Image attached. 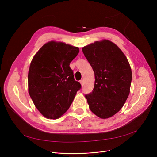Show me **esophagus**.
I'll use <instances>...</instances> for the list:
<instances>
[{
    "mask_svg": "<svg viewBox=\"0 0 157 157\" xmlns=\"http://www.w3.org/2000/svg\"><path fill=\"white\" fill-rule=\"evenodd\" d=\"M80 83L81 84L82 86H83V84H84V80H83L82 79V80H80Z\"/></svg>",
    "mask_w": 157,
    "mask_h": 157,
    "instance_id": "1",
    "label": "esophagus"
}]
</instances>
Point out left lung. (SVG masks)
<instances>
[{
  "instance_id": "1",
  "label": "left lung",
  "mask_w": 157,
  "mask_h": 157,
  "mask_svg": "<svg viewBox=\"0 0 157 157\" xmlns=\"http://www.w3.org/2000/svg\"><path fill=\"white\" fill-rule=\"evenodd\" d=\"M95 76L92 92L85 95L89 108L101 118L119 111L129 96L132 70L126 56L113 42L96 41L82 48Z\"/></svg>"
}]
</instances>
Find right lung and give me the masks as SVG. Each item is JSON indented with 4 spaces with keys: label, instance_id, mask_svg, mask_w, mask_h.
<instances>
[{
    "label": "right lung",
    "instance_id": "obj_1",
    "mask_svg": "<svg viewBox=\"0 0 157 157\" xmlns=\"http://www.w3.org/2000/svg\"><path fill=\"white\" fill-rule=\"evenodd\" d=\"M78 52V47L50 41L33 57L28 73L29 93L36 109L47 118L62 116L81 88L69 67Z\"/></svg>",
    "mask_w": 157,
    "mask_h": 157
}]
</instances>
